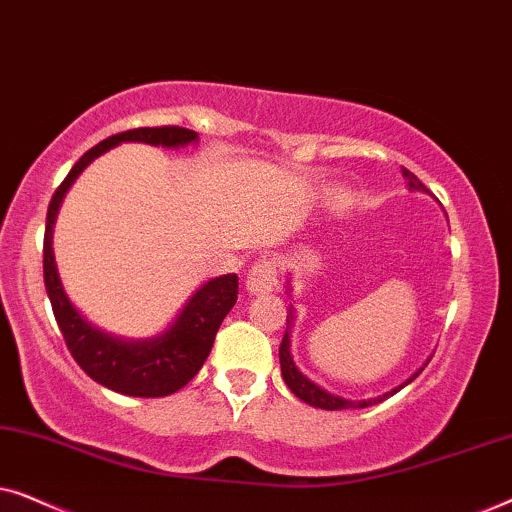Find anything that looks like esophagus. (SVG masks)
Instances as JSON below:
<instances>
[{
	"instance_id": "1",
	"label": "esophagus",
	"mask_w": 512,
	"mask_h": 512,
	"mask_svg": "<svg viewBox=\"0 0 512 512\" xmlns=\"http://www.w3.org/2000/svg\"><path fill=\"white\" fill-rule=\"evenodd\" d=\"M275 286V265L268 258H258L254 268L247 275V291L249 296H261V293H270Z\"/></svg>"
}]
</instances>
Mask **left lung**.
I'll return each instance as SVG.
<instances>
[{
	"mask_svg": "<svg viewBox=\"0 0 512 512\" xmlns=\"http://www.w3.org/2000/svg\"><path fill=\"white\" fill-rule=\"evenodd\" d=\"M403 177L408 179V186L410 191H419V193H429L426 191V186L419 181L415 174H412L410 170H405L403 167ZM289 296H291V284H289ZM293 319H296V312H293V307H289V314H286V333L282 338V345H279V366H282V377L286 382V387L291 389V394H296L300 401L312 405V408H321V410H349V408H370V405L375 403H382L384 398L394 396L401 391L403 387H408V384L415 380V377L422 373L426 363H429L431 359H426V363L419 370H415L408 380L398 384V387L384 391L382 396H375V398H363V401H349V398H342V396H335L331 394V391H326L324 387H319V384H314L310 377H305L303 373H300L296 363H293V354H291V326H293Z\"/></svg>",
	"mask_w": 512,
	"mask_h": 512,
	"instance_id": "obj_1",
	"label": "left lung"
}]
</instances>
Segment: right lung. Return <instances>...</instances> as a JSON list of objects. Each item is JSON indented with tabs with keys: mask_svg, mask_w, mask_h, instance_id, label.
<instances>
[{
	"mask_svg": "<svg viewBox=\"0 0 512 512\" xmlns=\"http://www.w3.org/2000/svg\"><path fill=\"white\" fill-rule=\"evenodd\" d=\"M123 142H142L163 149H184L198 144V132L165 125V128H137L111 135L93 149L83 153L65 181L53 193L46 214L44 235V284L48 300L53 305L62 338L83 373L93 377L97 384L125 396L160 398L170 396L198 375L202 363L212 352L216 331L221 321L233 310L237 300V275H221L207 279L200 289L186 300L172 324L151 338H118L114 333L102 331L90 324L67 298L65 286L60 282L58 265L53 254V226L58 219L60 205L79 174Z\"/></svg>",
	"mask_w": 512,
	"mask_h": 512,
	"instance_id": "1",
	"label": "right lung"
}]
</instances>
